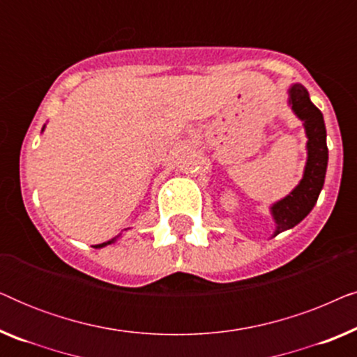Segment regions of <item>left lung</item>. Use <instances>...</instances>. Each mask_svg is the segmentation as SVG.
Returning <instances> with one entry per match:
<instances>
[{"label":"left lung","mask_w":357,"mask_h":357,"mask_svg":"<svg viewBox=\"0 0 357 357\" xmlns=\"http://www.w3.org/2000/svg\"><path fill=\"white\" fill-rule=\"evenodd\" d=\"M287 104L294 115L302 121L307 136V160L301 182L284 198L278 199L270 206L278 234L297 226L312 209L324 188L326 165H328V148H326V128L321 112L312 104L309 91L296 82L287 89Z\"/></svg>","instance_id":"obj_1"}]
</instances>
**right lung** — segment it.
<instances>
[{"label":"right lung","mask_w":357,"mask_h":357,"mask_svg":"<svg viewBox=\"0 0 357 357\" xmlns=\"http://www.w3.org/2000/svg\"><path fill=\"white\" fill-rule=\"evenodd\" d=\"M45 130V125H43V128H42V131ZM116 241V237L115 238H112V241H109V242H104V243H100V245H97V248H102V247H105V245H109V243H112V242H115Z\"/></svg>","instance_id":"1"}]
</instances>
